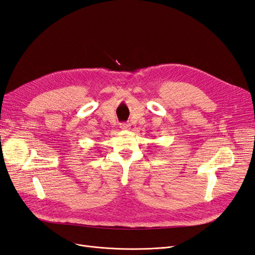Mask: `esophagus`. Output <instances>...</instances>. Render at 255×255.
Instances as JSON below:
<instances>
[{
  "mask_svg": "<svg viewBox=\"0 0 255 255\" xmlns=\"http://www.w3.org/2000/svg\"><path fill=\"white\" fill-rule=\"evenodd\" d=\"M129 128H130L129 123H121V125H120V128H121V129L127 130V129H128Z\"/></svg>",
  "mask_w": 255,
  "mask_h": 255,
  "instance_id": "1",
  "label": "esophagus"
}]
</instances>
